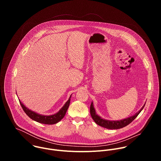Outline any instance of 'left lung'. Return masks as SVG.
I'll list each match as a JSON object with an SVG mask.
<instances>
[{
	"instance_id": "left-lung-1",
	"label": "left lung",
	"mask_w": 161,
	"mask_h": 161,
	"mask_svg": "<svg viewBox=\"0 0 161 161\" xmlns=\"http://www.w3.org/2000/svg\"><path fill=\"white\" fill-rule=\"evenodd\" d=\"M145 105V104L142 108V109L138 112L134 114V115H133L132 117H130L127 119H125L124 120H117V121L106 120L103 119L99 116H98L96 113V111H95V109L94 108V105H93L92 102L91 105H90V114H91L92 118V119L94 120V122L97 125H99L101 127H103L104 128L109 129H118L127 126V125H129L130 123H131L137 117V115H138V114H140V113L142 111Z\"/></svg>"
}]
</instances>
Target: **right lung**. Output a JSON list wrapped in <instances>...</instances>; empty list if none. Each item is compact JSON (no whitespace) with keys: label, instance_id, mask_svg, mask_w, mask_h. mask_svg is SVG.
I'll return each mask as SVG.
<instances>
[{"label":"right lung","instance_id":"obj_1","mask_svg":"<svg viewBox=\"0 0 161 161\" xmlns=\"http://www.w3.org/2000/svg\"><path fill=\"white\" fill-rule=\"evenodd\" d=\"M71 96H70L69 99V100L65 103L64 106L59 110V111L58 113H57L54 114H52V115H49V116L42 115V114H37V113H35L34 111H32L30 110L29 109H28L27 108H26L24 104L21 103V101L19 100V104H20L22 109H24V112L27 114V116L29 117H30L32 120H35L37 122L41 123V124L52 125V124H57V122L60 121L64 118V117L65 116V114L66 113V111L69 108V106L70 101H71V99H70Z\"/></svg>","mask_w":161,"mask_h":161}]
</instances>
